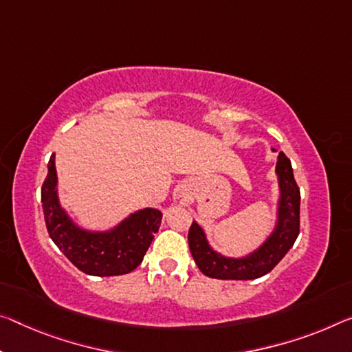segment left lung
<instances>
[{"instance_id": "1", "label": "left lung", "mask_w": 352, "mask_h": 352, "mask_svg": "<svg viewBox=\"0 0 352 352\" xmlns=\"http://www.w3.org/2000/svg\"><path fill=\"white\" fill-rule=\"evenodd\" d=\"M277 152L276 148H271ZM277 200L276 219L270 235L258 248L241 256H227L211 248L206 233L196 221L188 233L189 250L199 270L211 278L222 280H254L270 272L280 261L299 235L300 192L293 175V167L283 152L276 163Z\"/></svg>"}]
</instances>
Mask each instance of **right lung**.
Returning a JSON list of instances; mask_svg holds the SVG:
<instances>
[{
    "instance_id": "add662e5",
    "label": "right lung",
    "mask_w": 352,
    "mask_h": 352,
    "mask_svg": "<svg viewBox=\"0 0 352 352\" xmlns=\"http://www.w3.org/2000/svg\"><path fill=\"white\" fill-rule=\"evenodd\" d=\"M42 206L50 238L60 252L80 271L98 277L122 276L136 270L163 217L160 210L147 206L104 230L78 224L60 205L54 155L48 161V174L42 186Z\"/></svg>"
}]
</instances>
